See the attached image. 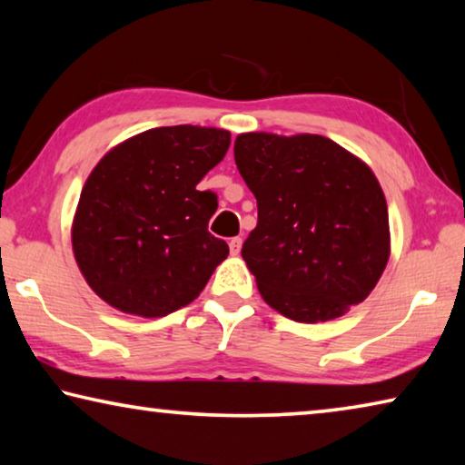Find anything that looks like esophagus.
<instances>
[{
	"label": "esophagus",
	"instance_id": "34e87169",
	"mask_svg": "<svg viewBox=\"0 0 465 465\" xmlns=\"http://www.w3.org/2000/svg\"><path fill=\"white\" fill-rule=\"evenodd\" d=\"M240 250H242V238H232L230 240V252H232V254L238 256Z\"/></svg>",
	"mask_w": 465,
	"mask_h": 465
}]
</instances>
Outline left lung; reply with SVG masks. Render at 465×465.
<instances>
[{
	"label": "left lung",
	"instance_id": "left-lung-1",
	"mask_svg": "<svg viewBox=\"0 0 465 465\" xmlns=\"http://www.w3.org/2000/svg\"><path fill=\"white\" fill-rule=\"evenodd\" d=\"M233 155L258 204L242 256L264 302L305 324L363 302L390 258L388 204L367 163L322 135L243 133Z\"/></svg>",
	"mask_w": 465,
	"mask_h": 465
}]
</instances>
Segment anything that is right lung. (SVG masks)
<instances>
[{
	"instance_id": "right-lung-1",
	"label": "right lung",
	"mask_w": 465,
	"mask_h": 465,
	"mask_svg": "<svg viewBox=\"0 0 465 465\" xmlns=\"http://www.w3.org/2000/svg\"><path fill=\"white\" fill-rule=\"evenodd\" d=\"M232 143L223 129H149L102 157L84 184L72 242L108 305L162 318L199 297L230 248L209 232L217 196L196 191Z\"/></svg>"
}]
</instances>
